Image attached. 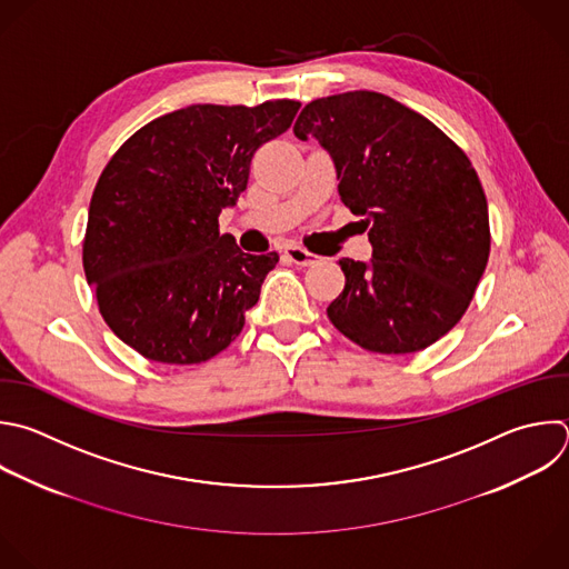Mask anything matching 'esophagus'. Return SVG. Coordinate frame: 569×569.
<instances>
[{"instance_id":"1","label":"esophagus","mask_w":569,"mask_h":569,"mask_svg":"<svg viewBox=\"0 0 569 569\" xmlns=\"http://www.w3.org/2000/svg\"><path fill=\"white\" fill-rule=\"evenodd\" d=\"M286 257H288L292 263L301 266V268H306V266H315V263L319 261V257H317V254H312V252H308V250H303L301 246H295V243L286 248Z\"/></svg>"}]
</instances>
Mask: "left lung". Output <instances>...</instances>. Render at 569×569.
<instances>
[{
  "label": "left lung",
  "instance_id": "left-lung-1",
  "mask_svg": "<svg viewBox=\"0 0 569 569\" xmlns=\"http://www.w3.org/2000/svg\"><path fill=\"white\" fill-rule=\"evenodd\" d=\"M330 153L370 261L341 259L328 319L385 355L418 352L465 315L489 259V212L467 153L431 120L375 91L308 102L295 127Z\"/></svg>",
  "mask_w": 569,
  "mask_h": 569
}]
</instances>
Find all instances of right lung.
Masks as SVG:
<instances>
[{"instance_id":"obj_1","label":"right lung","mask_w":569,"mask_h":569,"mask_svg":"<svg viewBox=\"0 0 569 569\" xmlns=\"http://www.w3.org/2000/svg\"><path fill=\"white\" fill-rule=\"evenodd\" d=\"M299 107H184L138 129L104 167L82 263L107 326L142 357L201 363L243 330L279 254H246L219 232V214Z\"/></svg>"}]
</instances>
